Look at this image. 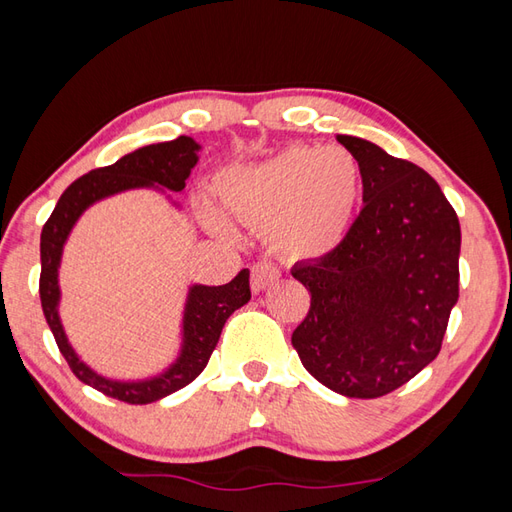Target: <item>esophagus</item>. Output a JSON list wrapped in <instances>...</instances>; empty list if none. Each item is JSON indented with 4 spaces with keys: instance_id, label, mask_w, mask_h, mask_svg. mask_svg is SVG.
Masks as SVG:
<instances>
[{
    "instance_id": "34e87169",
    "label": "esophagus",
    "mask_w": 512,
    "mask_h": 512,
    "mask_svg": "<svg viewBox=\"0 0 512 512\" xmlns=\"http://www.w3.org/2000/svg\"><path fill=\"white\" fill-rule=\"evenodd\" d=\"M281 270L273 264V262H257L250 266V288L255 292H262L266 288H270L279 279Z\"/></svg>"
}]
</instances>
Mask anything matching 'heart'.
Segmentation results:
<instances>
[{
	"instance_id": "1",
	"label": "heart",
	"mask_w": 512,
	"mask_h": 512,
	"mask_svg": "<svg viewBox=\"0 0 512 512\" xmlns=\"http://www.w3.org/2000/svg\"><path fill=\"white\" fill-rule=\"evenodd\" d=\"M363 165L345 147L295 145L248 167L217 176V193L235 220L268 233L286 257H319L343 242L361 204ZM213 231L228 224L211 206L202 209Z\"/></svg>"
}]
</instances>
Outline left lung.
<instances>
[{
  "mask_svg": "<svg viewBox=\"0 0 512 512\" xmlns=\"http://www.w3.org/2000/svg\"><path fill=\"white\" fill-rule=\"evenodd\" d=\"M336 138L361 160L365 206L339 246L290 270L310 292L292 345L321 385L380 398L440 354L460 297V222L427 171Z\"/></svg>",
  "mask_w": 512,
  "mask_h": 512,
  "instance_id": "left-lung-1",
  "label": "left lung"
}]
</instances>
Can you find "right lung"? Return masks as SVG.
Returning a JSON list of instances; mask_svg holds the SVG:
<instances>
[{
	"label": "right lung",
	"instance_id": "obj_1",
	"mask_svg": "<svg viewBox=\"0 0 512 512\" xmlns=\"http://www.w3.org/2000/svg\"><path fill=\"white\" fill-rule=\"evenodd\" d=\"M200 145L189 136H180L169 143L147 145L132 154L116 160L110 167L94 169L74 180L63 191L57 206H54L48 222L41 231V275H39V297L46 321L59 345V352L68 361L72 374L81 383L99 389L101 394L123 400L127 405H147L165 398L173 391L187 387L191 380L202 374L209 363L226 319L242 308L250 299L248 270H239L233 281L224 286H193L189 292L187 310H184V347L169 372L158 378L143 380V383H116V380L94 374L92 369L79 361L74 354L65 332L61 328L57 303H59V262L65 239H68L74 222L96 200L107 195L134 189V187H160L171 191H182L191 169L198 162Z\"/></svg>",
	"mask_w": 512,
	"mask_h": 512
}]
</instances>
